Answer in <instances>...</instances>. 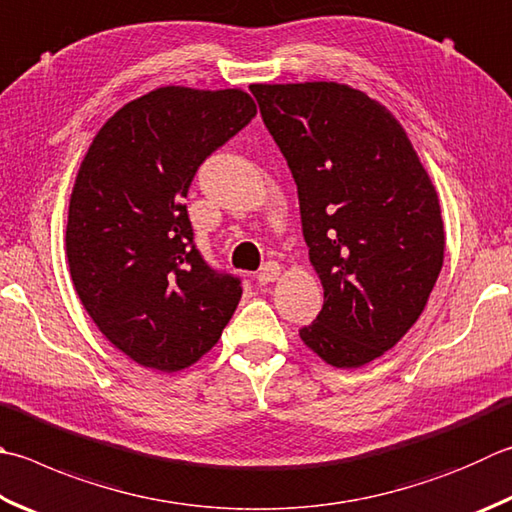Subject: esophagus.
Listing matches in <instances>:
<instances>
[{
	"label": "esophagus",
	"mask_w": 512,
	"mask_h": 512,
	"mask_svg": "<svg viewBox=\"0 0 512 512\" xmlns=\"http://www.w3.org/2000/svg\"><path fill=\"white\" fill-rule=\"evenodd\" d=\"M281 276V265L278 263H265L263 267H260V272H258V283L260 285H267V283H274L276 278Z\"/></svg>",
	"instance_id": "1"
}]
</instances>
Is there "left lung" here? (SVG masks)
Here are the masks:
<instances>
[{
	"label": "left lung",
	"instance_id": "1",
	"mask_svg": "<svg viewBox=\"0 0 512 512\" xmlns=\"http://www.w3.org/2000/svg\"><path fill=\"white\" fill-rule=\"evenodd\" d=\"M298 187L323 310L301 341L334 368L397 345L435 287L446 231L437 189L408 133L347 84H252Z\"/></svg>",
	"mask_w": 512,
	"mask_h": 512
}]
</instances>
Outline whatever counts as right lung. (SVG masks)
<instances>
[{"instance_id": "1", "label": "right lung", "mask_w": 512, "mask_h": 512, "mask_svg": "<svg viewBox=\"0 0 512 512\" xmlns=\"http://www.w3.org/2000/svg\"><path fill=\"white\" fill-rule=\"evenodd\" d=\"M256 115L243 89L160 86L115 111L75 176L66 258L98 330L138 365H194L236 312L240 281L194 245L185 200L202 160Z\"/></svg>"}]
</instances>
